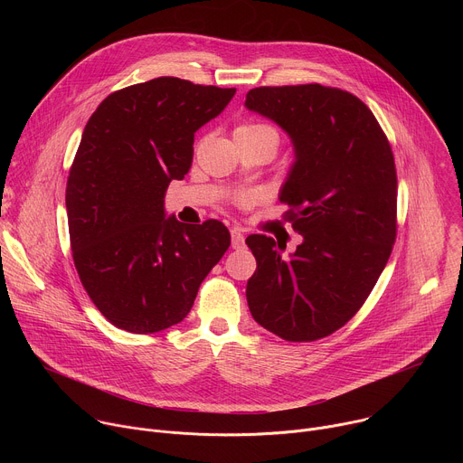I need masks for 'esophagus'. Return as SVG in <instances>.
<instances>
[{"label": "esophagus", "mask_w": 463, "mask_h": 463, "mask_svg": "<svg viewBox=\"0 0 463 463\" xmlns=\"http://www.w3.org/2000/svg\"><path fill=\"white\" fill-rule=\"evenodd\" d=\"M231 243H232V249H241L245 245V236L238 229H232L231 231Z\"/></svg>", "instance_id": "34e87169"}]
</instances>
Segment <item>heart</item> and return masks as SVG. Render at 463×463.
I'll list each match as a JSON object with an SVG mask.
<instances>
[{
	"instance_id": "1",
	"label": "heart",
	"mask_w": 463,
	"mask_h": 463,
	"mask_svg": "<svg viewBox=\"0 0 463 463\" xmlns=\"http://www.w3.org/2000/svg\"><path fill=\"white\" fill-rule=\"evenodd\" d=\"M234 137L240 139H268L271 141L275 146H279L280 137H279V131L269 126V124H263V122H243L236 128L234 131Z\"/></svg>"
}]
</instances>
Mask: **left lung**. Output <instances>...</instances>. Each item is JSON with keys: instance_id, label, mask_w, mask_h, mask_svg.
<instances>
[{"instance_id": "8db88e82", "label": "left lung", "mask_w": 463, "mask_h": 463, "mask_svg": "<svg viewBox=\"0 0 463 463\" xmlns=\"http://www.w3.org/2000/svg\"><path fill=\"white\" fill-rule=\"evenodd\" d=\"M245 106L289 136L295 163L280 190L302 243L250 234L252 318L291 343L332 335L364 304L395 241L398 175L377 118L355 95L320 84L254 88ZM286 249V247H284Z\"/></svg>"}]
</instances>
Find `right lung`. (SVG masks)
I'll return each mask as SVG.
<instances>
[{"instance_id": "add662e5", "label": "right lung", "mask_w": 463, "mask_h": 463, "mask_svg": "<svg viewBox=\"0 0 463 463\" xmlns=\"http://www.w3.org/2000/svg\"><path fill=\"white\" fill-rule=\"evenodd\" d=\"M234 93L159 77L108 95L84 128L65 188L73 260L99 311L129 334L181 322L231 245L218 220L166 218L165 194Z\"/></svg>"}]
</instances>
